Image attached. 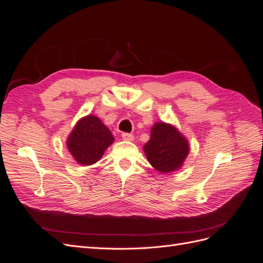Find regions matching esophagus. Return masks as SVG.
<instances>
[{
    "label": "esophagus",
    "instance_id": "34e87169",
    "mask_svg": "<svg viewBox=\"0 0 263 263\" xmlns=\"http://www.w3.org/2000/svg\"><path fill=\"white\" fill-rule=\"evenodd\" d=\"M122 137H123L124 140H127V141H133L134 140V135L129 134V133H123Z\"/></svg>",
    "mask_w": 263,
    "mask_h": 263
}]
</instances>
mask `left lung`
Wrapping results in <instances>:
<instances>
[{"label": "left lung", "instance_id": "1", "mask_svg": "<svg viewBox=\"0 0 263 263\" xmlns=\"http://www.w3.org/2000/svg\"><path fill=\"white\" fill-rule=\"evenodd\" d=\"M150 134L144 146L149 163L162 173L179 170L190 153L187 139L176 127L163 122L156 123Z\"/></svg>", "mask_w": 263, "mask_h": 263}]
</instances>
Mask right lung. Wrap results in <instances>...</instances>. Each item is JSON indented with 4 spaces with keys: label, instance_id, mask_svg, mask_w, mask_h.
Here are the masks:
<instances>
[{
    "label": "right lung",
    "instance_id": "obj_1",
    "mask_svg": "<svg viewBox=\"0 0 263 263\" xmlns=\"http://www.w3.org/2000/svg\"><path fill=\"white\" fill-rule=\"evenodd\" d=\"M113 142L112 133L101 119L87 115L81 118L70 133L67 147L79 164L91 165L100 160Z\"/></svg>",
    "mask_w": 263,
    "mask_h": 263
}]
</instances>
